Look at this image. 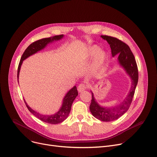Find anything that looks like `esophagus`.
<instances>
[{
	"instance_id": "obj_1",
	"label": "esophagus",
	"mask_w": 157,
	"mask_h": 157,
	"mask_svg": "<svg viewBox=\"0 0 157 157\" xmlns=\"http://www.w3.org/2000/svg\"><path fill=\"white\" fill-rule=\"evenodd\" d=\"M86 88V85L85 84L81 83V84L79 85V86L78 87V90L79 92H81L84 91Z\"/></svg>"
}]
</instances>
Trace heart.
Listing matches in <instances>:
<instances>
[{"mask_svg": "<svg viewBox=\"0 0 157 157\" xmlns=\"http://www.w3.org/2000/svg\"><path fill=\"white\" fill-rule=\"evenodd\" d=\"M87 54L89 57H95V63L96 65L103 64L106 58V54L105 51H101V48L98 45L90 46L88 49Z\"/></svg>", "mask_w": 157, "mask_h": 157, "instance_id": "heart-1", "label": "heart"}]
</instances>
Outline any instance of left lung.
Listing matches in <instances>:
<instances>
[{"mask_svg": "<svg viewBox=\"0 0 157 157\" xmlns=\"http://www.w3.org/2000/svg\"><path fill=\"white\" fill-rule=\"evenodd\" d=\"M101 37L106 40L111 48L113 57L118 54V63L125 70L132 79V86L126 98L120 105L112 107L100 106L94 98L92 92V101L90 110L92 115L96 119L105 122L116 120L124 115L131 105L139 79V72L137 63L133 54L129 46L121 40L112 36L101 35Z\"/></svg>", "mask_w": 157, "mask_h": 157, "instance_id": "1", "label": "left lung"}]
</instances>
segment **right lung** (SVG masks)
<instances>
[{
  "label": "right lung",
  "mask_w": 157,
  "mask_h": 157,
  "mask_svg": "<svg viewBox=\"0 0 157 157\" xmlns=\"http://www.w3.org/2000/svg\"><path fill=\"white\" fill-rule=\"evenodd\" d=\"M63 38V35H56V36H54L52 37L45 38L37 40L36 42H33L31 45H29L28 47V48L25 50L24 52L23 53L22 56L21 57V59H20V63L18 67V71H17L18 81L20 67H21V65L24 59L28 58L30 56L33 55V54L36 53L37 52L44 49L49 44L52 43L53 42H54V41L59 40ZM78 92L77 90V88L76 86H74L65 95V97L63 99V103H62V107L60 108L58 112L52 115L41 114L33 110L31 108H30L28 105V104H27L25 100H24V102L27 108H28V110H29V112L32 113L38 119L42 121L43 122H47V123L56 124L63 122L67 118L68 115H69V113L71 112V106H72L73 101H74L75 98L78 96Z\"/></svg>",
  "instance_id": "right-lung-1"
}]
</instances>
